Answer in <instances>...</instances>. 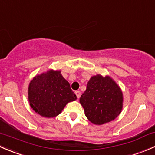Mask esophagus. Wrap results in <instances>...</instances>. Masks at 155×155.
<instances>
[{
  "label": "esophagus",
  "mask_w": 155,
  "mask_h": 155,
  "mask_svg": "<svg viewBox=\"0 0 155 155\" xmlns=\"http://www.w3.org/2000/svg\"><path fill=\"white\" fill-rule=\"evenodd\" d=\"M75 94H76V97H77V98H79L81 96V92L79 91H75Z\"/></svg>",
  "instance_id": "obj_1"
}]
</instances>
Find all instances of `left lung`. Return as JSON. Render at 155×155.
Instances as JSON below:
<instances>
[{
	"instance_id": "1",
	"label": "left lung",
	"mask_w": 155,
	"mask_h": 155,
	"mask_svg": "<svg viewBox=\"0 0 155 155\" xmlns=\"http://www.w3.org/2000/svg\"><path fill=\"white\" fill-rule=\"evenodd\" d=\"M123 93L109 76H93L79 99L85 115L93 124L102 125L115 120L122 111Z\"/></svg>"
}]
</instances>
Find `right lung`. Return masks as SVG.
Segmentation results:
<instances>
[{
    "instance_id": "1",
    "label": "right lung",
    "mask_w": 155,
    "mask_h": 155,
    "mask_svg": "<svg viewBox=\"0 0 155 155\" xmlns=\"http://www.w3.org/2000/svg\"><path fill=\"white\" fill-rule=\"evenodd\" d=\"M28 98L36 113L50 118L58 115L68 103L77 97L61 70L51 69L33 78L28 85Z\"/></svg>"
}]
</instances>
